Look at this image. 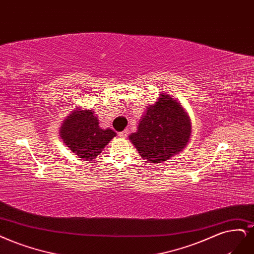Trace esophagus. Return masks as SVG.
<instances>
[{
	"instance_id": "obj_1",
	"label": "esophagus",
	"mask_w": 254,
	"mask_h": 254,
	"mask_svg": "<svg viewBox=\"0 0 254 254\" xmlns=\"http://www.w3.org/2000/svg\"><path fill=\"white\" fill-rule=\"evenodd\" d=\"M128 135V130H123L122 132H119L120 137H126Z\"/></svg>"
}]
</instances>
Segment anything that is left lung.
<instances>
[{"instance_id":"obj_1","label":"left lung","mask_w":254,"mask_h":254,"mask_svg":"<svg viewBox=\"0 0 254 254\" xmlns=\"http://www.w3.org/2000/svg\"><path fill=\"white\" fill-rule=\"evenodd\" d=\"M191 132L188 112L171 95L161 92L154 104L146 106L129 139L143 160L157 164L185 149Z\"/></svg>"}]
</instances>
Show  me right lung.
Wrapping results in <instances>:
<instances>
[{"label":"right lung","instance_id":"1","mask_svg":"<svg viewBox=\"0 0 254 254\" xmlns=\"http://www.w3.org/2000/svg\"><path fill=\"white\" fill-rule=\"evenodd\" d=\"M91 109L77 107L64 119L60 127V137L75 155L85 161H93L117 136L110 128L103 129Z\"/></svg>","mask_w":254,"mask_h":254}]
</instances>
